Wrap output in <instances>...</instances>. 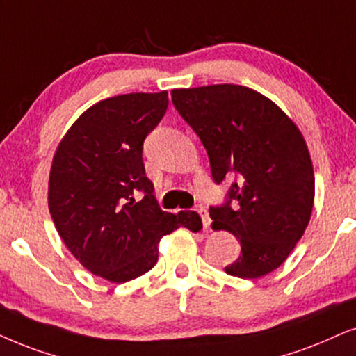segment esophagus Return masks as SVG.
Here are the masks:
<instances>
[{
    "instance_id": "obj_1",
    "label": "esophagus",
    "mask_w": 356,
    "mask_h": 356,
    "mask_svg": "<svg viewBox=\"0 0 356 356\" xmlns=\"http://www.w3.org/2000/svg\"><path fill=\"white\" fill-rule=\"evenodd\" d=\"M197 211H199L200 213V217H202V223H204V228H209L210 227V215H209V211H207V209L205 207H199V209H197Z\"/></svg>"
}]
</instances>
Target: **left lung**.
I'll return each mask as SVG.
<instances>
[{
	"label": "left lung",
	"instance_id": "left-lung-1",
	"mask_svg": "<svg viewBox=\"0 0 356 356\" xmlns=\"http://www.w3.org/2000/svg\"><path fill=\"white\" fill-rule=\"evenodd\" d=\"M170 95L207 149L215 182L236 175L235 205L210 209L211 228L241 245L225 273L266 276L291 254L312 213L316 177L302 133L276 103L243 85L174 88Z\"/></svg>",
	"mask_w": 356,
	"mask_h": 356
}]
</instances>
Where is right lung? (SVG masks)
<instances>
[{"label":"right lung","mask_w":356,"mask_h":356,"mask_svg":"<svg viewBox=\"0 0 356 356\" xmlns=\"http://www.w3.org/2000/svg\"><path fill=\"white\" fill-rule=\"evenodd\" d=\"M168 105L165 90L105 98L75 120L54 152L47 200L58 236L85 269L115 284L152 269L164 235L202 228L195 211L161 210L146 177L143 141ZM136 190L145 192L138 202Z\"/></svg>","instance_id":"add662e5"}]
</instances>
